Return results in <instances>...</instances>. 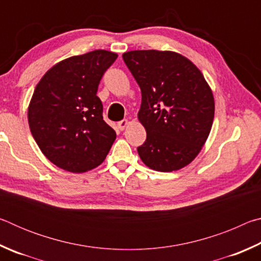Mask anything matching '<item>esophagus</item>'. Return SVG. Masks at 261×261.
<instances>
[{
	"mask_svg": "<svg viewBox=\"0 0 261 261\" xmlns=\"http://www.w3.org/2000/svg\"><path fill=\"white\" fill-rule=\"evenodd\" d=\"M129 121H127V120H122L121 122H118V124H117V126H118V129H120V130H124L125 129V127L127 126V125H129Z\"/></svg>",
	"mask_w": 261,
	"mask_h": 261,
	"instance_id": "34e87169",
	"label": "esophagus"
}]
</instances>
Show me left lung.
I'll list each match as a JSON object with an SVG mask.
<instances>
[{
    "label": "left lung",
    "mask_w": 261,
    "mask_h": 261,
    "mask_svg": "<svg viewBox=\"0 0 261 261\" xmlns=\"http://www.w3.org/2000/svg\"><path fill=\"white\" fill-rule=\"evenodd\" d=\"M123 60L141 90L138 120L147 134L137 148L141 161L163 173L188 166L214 120V96L201 71L169 50H131Z\"/></svg>",
    "instance_id": "8db88e82"
}]
</instances>
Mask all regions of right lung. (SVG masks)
Instances as JSON below:
<instances>
[{"label":"right lung","mask_w":261,"mask_h":261,"mask_svg":"<svg viewBox=\"0 0 261 261\" xmlns=\"http://www.w3.org/2000/svg\"><path fill=\"white\" fill-rule=\"evenodd\" d=\"M117 59L98 49L59 62L43 74L30 101L31 134L48 160L70 173L100 166L116 139L103 121L99 83Z\"/></svg>","instance_id":"add662e5"}]
</instances>
